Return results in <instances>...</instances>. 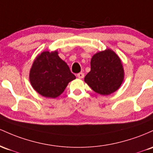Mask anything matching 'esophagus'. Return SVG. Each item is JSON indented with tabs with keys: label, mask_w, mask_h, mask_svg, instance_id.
Listing matches in <instances>:
<instances>
[{
	"label": "esophagus",
	"mask_w": 153,
	"mask_h": 153,
	"mask_svg": "<svg viewBox=\"0 0 153 153\" xmlns=\"http://www.w3.org/2000/svg\"><path fill=\"white\" fill-rule=\"evenodd\" d=\"M77 76H78V78L82 79L85 76V74H84V73H82V72H80V73L77 74Z\"/></svg>",
	"instance_id": "esophagus-1"
}]
</instances>
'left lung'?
<instances>
[{"label": "left lung", "instance_id": "left-lung-1", "mask_svg": "<svg viewBox=\"0 0 153 153\" xmlns=\"http://www.w3.org/2000/svg\"><path fill=\"white\" fill-rule=\"evenodd\" d=\"M91 70L85 82L92 90L102 95H108L121 87L124 71L120 58L111 49L98 52L91 59Z\"/></svg>", "mask_w": 153, "mask_h": 153}]
</instances>
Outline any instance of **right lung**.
Returning a JSON list of instances; mask_svg holds the SVG:
<instances>
[{
	"label": "right lung",
	"mask_w": 153,
	"mask_h": 153,
	"mask_svg": "<svg viewBox=\"0 0 153 153\" xmlns=\"http://www.w3.org/2000/svg\"><path fill=\"white\" fill-rule=\"evenodd\" d=\"M57 51H43L34 61L30 72V81L34 90L42 96L56 98L76 76L70 71Z\"/></svg>",
	"instance_id": "add662e5"
}]
</instances>
